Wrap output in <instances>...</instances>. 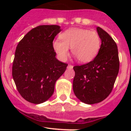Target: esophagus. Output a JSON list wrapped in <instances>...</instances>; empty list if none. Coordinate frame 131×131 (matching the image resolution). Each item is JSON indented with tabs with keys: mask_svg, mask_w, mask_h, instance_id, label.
I'll use <instances>...</instances> for the list:
<instances>
[{
	"mask_svg": "<svg viewBox=\"0 0 131 131\" xmlns=\"http://www.w3.org/2000/svg\"><path fill=\"white\" fill-rule=\"evenodd\" d=\"M73 66L72 65H70V64H68V67H67V68H68V69H72V68H73Z\"/></svg>",
	"mask_w": 131,
	"mask_h": 131,
	"instance_id": "esophagus-1",
	"label": "esophagus"
}]
</instances>
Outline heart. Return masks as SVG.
I'll return each instance as SVG.
<instances>
[{
    "instance_id": "b5f03b06",
    "label": "heart",
    "mask_w": 131,
    "mask_h": 131,
    "mask_svg": "<svg viewBox=\"0 0 131 131\" xmlns=\"http://www.w3.org/2000/svg\"><path fill=\"white\" fill-rule=\"evenodd\" d=\"M61 40H55L52 47L61 61H65L69 55V47L80 63H88L96 56L101 47V39L96 31L88 29L72 28L59 36Z\"/></svg>"
}]
</instances>
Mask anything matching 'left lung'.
I'll return each mask as SVG.
<instances>
[{"label": "left lung", "mask_w": 131, "mask_h": 131, "mask_svg": "<svg viewBox=\"0 0 131 131\" xmlns=\"http://www.w3.org/2000/svg\"><path fill=\"white\" fill-rule=\"evenodd\" d=\"M96 29L101 40L98 54L92 61L73 67L74 94L80 101L88 105L98 103L108 97L119 71L115 42L101 28Z\"/></svg>", "instance_id": "1"}]
</instances>
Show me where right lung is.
Segmentation results:
<instances>
[{
    "label": "right lung",
    "instance_id": "obj_1",
    "mask_svg": "<svg viewBox=\"0 0 131 131\" xmlns=\"http://www.w3.org/2000/svg\"><path fill=\"white\" fill-rule=\"evenodd\" d=\"M61 31L58 25H40L31 29L16 47L12 75L21 96L28 102L40 104L52 96L56 80L68 64L56 58L52 47Z\"/></svg>",
    "mask_w": 131,
    "mask_h": 131
}]
</instances>
